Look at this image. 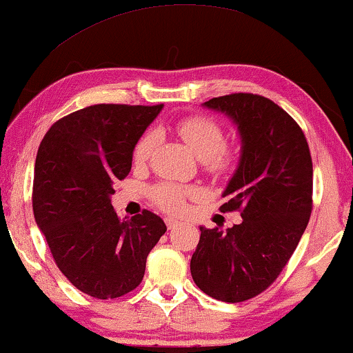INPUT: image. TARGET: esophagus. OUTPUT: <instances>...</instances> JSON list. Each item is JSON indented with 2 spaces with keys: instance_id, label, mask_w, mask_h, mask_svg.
I'll return each instance as SVG.
<instances>
[{
  "instance_id": "1",
  "label": "esophagus",
  "mask_w": 353,
  "mask_h": 353,
  "mask_svg": "<svg viewBox=\"0 0 353 353\" xmlns=\"http://www.w3.org/2000/svg\"><path fill=\"white\" fill-rule=\"evenodd\" d=\"M165 223H167L168 230H172V228H175V227L180 225V222L175 221V219H170V217H167V219H165Z\"/></svg>"
}]
</instances>
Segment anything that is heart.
<instances>
[{"label": "heart", "mask_w": 353, "mask_h": 353, "mask_svg": "<svg viewBox=\"0 0 353 353\" xmlns=\"http://www.w3.org/2000/svg\"><path fill=\"white\" fill-rule=\"evenodd\" d=\"M176 131L190 149L196 154V157L204 160L205 167L214 173L227 172L233 165V154L223 148L225 137L222 128L214 120L204 117L185 118L176 125ZM155 145L154 132L145 134L137 141L132 159L136 163L148 162ZM154 201L159 208L170 214H181L186 209V199L198 198V188L180 186L175 183H160L152 190Z\"/></svg>", "instance_id": "1"}]
</instances>
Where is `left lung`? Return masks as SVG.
<instances>
[{
    "mask_svg": "<svg viewBox=\"0 0 353 353\" xmlns=\"http://www.w3.org/2000/svg\"><path fill=\"white\" fill-rule=\"evenodd\" d=\"M203 107L225 115L240 136L221 209H238L243 222L225 232L199 227L191 276L205 295L236 303L266 290L294 254L310 221L313 163L303 131L272 100L230 94Z\"/></svg>",
    "mask_w": 353,
    "mask_h": 353,
    "instance_id": "left-lung-1",
    "label": "left lung"
}]
</instances>
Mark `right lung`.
Segmentation results:
<instances>
[{"instance_id": "right-lung-1", "label": "right lung", "mask_w": 353, "mask_h": 353, "mask_svg": "<svg viewBox=\"0 0 353 353\" xmlns=\"http://www.w3.org/2000/svg\"><path fill=\"white\" fill-rule=\"evenodd\" d=\"M163 105L99 103L58 120L40 143L32 205L54 263L77 290L108 300L134 290L167 225L143 210L120 219L115 183Z\"/></svg>"}]
</instances>
